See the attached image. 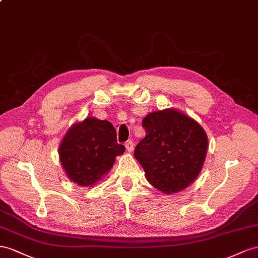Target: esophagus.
Listing matches in <instances>:
<instances>
[{"label":"esophagus","instance_id":"obj_1","mask_svg":"<svg viewBox=\"0 0 258 258\" xmlns=\"http://www.w3.org/2000/svg\"><path fill=\"white\" fill-rule=\"evenodd\" d=\"M125 148H126L128 153H132V151H133V149H134V143L132 141H127L126 143H125Z\"/></svg>","mask_w":258,"mask_h":258}]
</instances>
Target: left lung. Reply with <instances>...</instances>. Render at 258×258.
I'll list each match as a JSON object with an SVG mask.
<instances>
[{
	"label": "left lung",
	"mask_w": 258,
	"mask_h": 258,
	"mask_svg": "<svg viewBox=\"0 0 258 258\" xmlns=\"http://www.w3.org/2000/svg\"><path fill=\"white\" fill-rule=\"evenodd\" d=\"M143 126L146 136L138 143L134 156L147 181L168 195L185 189L206 159V132L193 117L174 108L150 112Z\"/></svg>",
	"instance_id": "8db88e82"
}]
</instances>
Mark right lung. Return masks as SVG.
I'll return each instance as SVG.
<instances>
[{"label": "right lung", "instance_id": "obj_1", "mask_svg": "<svg viewBox=\"0 0 258 258\" xmlns=\"http://www.w3.org/2000/svg\"><path fill=\"white\" fill-rule=\"evenodd\" d=\"M124 151L125 147L116 142L113 125L89 115L66 132L58 157L69 179L87 187L100 181Z\"/></svg>", "mask_w": 258, "mask_h": 258}]
</instances>
